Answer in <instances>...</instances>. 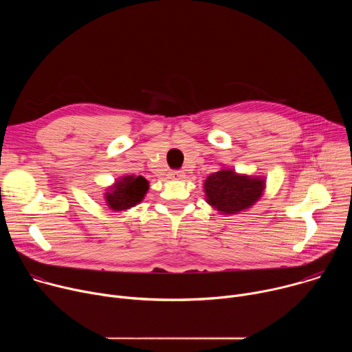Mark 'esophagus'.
I'll return each mask as SVG.
<instances>
[{
  "mask_svg": "<svg viewBox=\"0 0 352 352\" xmlns=\"http://www.w3.org/2000/svg\"><path fill=\"white\" fill-rule=\"evenodd\" d=\"M185 177V174H184V171H181V170H175V171H171L170 173V178L171 179H182Z\"/></svg>",
  "mask_w": 352,
  "mask_h": 352,
  "instance_id": "esophagus-1",
  "label": "esophagus"
}]
</instances>
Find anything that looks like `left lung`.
<instances>
[{
	"label": "left lung",
	"mask_w": 352,
	"mask_h": 352,
	"mask_svg": "<svg viewBox=\"0 0 352 352\" xmlns=\"http://www.w3.org/2000/svg\"><path fill=\"white\" fill-rule=\"evenodd\" d=\"M265 190V179L236 174L223 168L210 174L205 181L206 200L224 214H235L252 206Z\"/></svg>",
	"instance_id": "obj_1"
}]
</instances>
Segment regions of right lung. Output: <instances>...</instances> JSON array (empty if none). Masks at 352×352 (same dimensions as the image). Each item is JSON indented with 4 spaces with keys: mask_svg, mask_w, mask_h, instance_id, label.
I'll return each instance as SVG.
<instances>
[{
    "mask_svg": "<svg viewBox=\"0 0 352 352\" xmlns=\"http://www.w3.org/2000/svg\"><path fill=\"white\" fill-rule=\"evenodd\" d=\"M147 189L148 182L144 177L125 175L106 192V202L113 210H126L142 202Z\"/></svg>",
    "mask_w": 352,
    "mask_h": 352,
    "instance_id": "add662e5",
    "label": "right lung"
}]
</instances>
